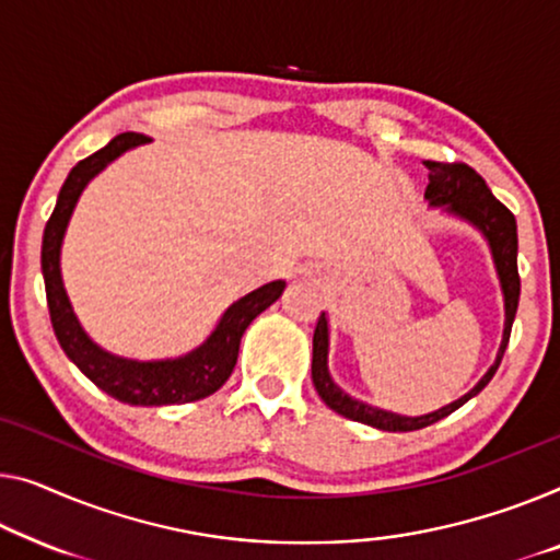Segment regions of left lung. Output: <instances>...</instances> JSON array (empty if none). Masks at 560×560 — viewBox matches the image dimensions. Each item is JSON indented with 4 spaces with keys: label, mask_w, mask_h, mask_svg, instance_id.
I'll return each mask as SVG.
<instances>
[{
    "label": "left lung",
    "mask_w": 560,
    "mask_h": 560,
    "mask_svg": "<svg viewBox=\"0 0 560 560\" xmlns=\"http://www.w3.org/2000/svg\"><path fill=\"white\" fill-rule=\"evenodd\" d=\"M424 168L430 171V183H428V190H424V198H428L432 206H442L445 211L460 215V219L470 221L472 226H478L482 233H486L490 248H493L495 269L505 294V331H503V345H500L495 364L490 366L486 377L467 392L465 397H460L453 405L442 407L438 412H430L422 417H402V415L385 412V410H377V407L357 402V399L345 395V392L334 385L327 370V349H329L327 319H324L322 314L314 329V360H312V380H314L316 392H319V397L331 407L334 412L345 415L354 422L370 424V428L387 430V432H412V430L428 428V424L453 415L457 407H463L467 399L478 395V392L493 380V374L500 366V360H503L508 339H511L515 312H518V299H521L518 226H515V215L500 203V200L493 196V190L488 188V183L482 180V175L475 168H470L467 163L424 161Z\"/></svg>",
    "instance_id": "1"
}]
</instances>
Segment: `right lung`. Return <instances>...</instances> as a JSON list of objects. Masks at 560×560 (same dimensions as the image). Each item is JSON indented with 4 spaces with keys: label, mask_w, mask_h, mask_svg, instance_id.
Here are the masks:
<instances>
[{
    "label": "right lung",
    "mask_w": 560,
    "mask_h": 560,
    "mask_svg": "<svg viewBox=\"0 0 560 560\" xmlns=\"http://www.w3.org/2000/svg\"><path fill=\"white\" fill-rule=\"evenodd\" d=\"M150 138L140 132H120L97 153L80 161L62 183L60 196L52 215H49L45 236H42V277H45L49 319H52L55 337L65 349V354L80 366L90 382L107 392V395L128 405L140 407H161V405H183L196 402L213 395L223 382L231 377L233 364L238 360V345L248 324H252L264 308H269L287 283L271 281L266 287L252 291L244 299H238L219 327L200 345L196 352H190L180 360L165 362H132L122 357H113L90 341V337L74 319L72 306L67 302L62 277H60V246L62 236L70 221L72 208L78 203L82 188L88 180L115 161L125 150L148 143Z\"/></svg>",
    "instance_id": "right-lung-1"
}]
</instances>
